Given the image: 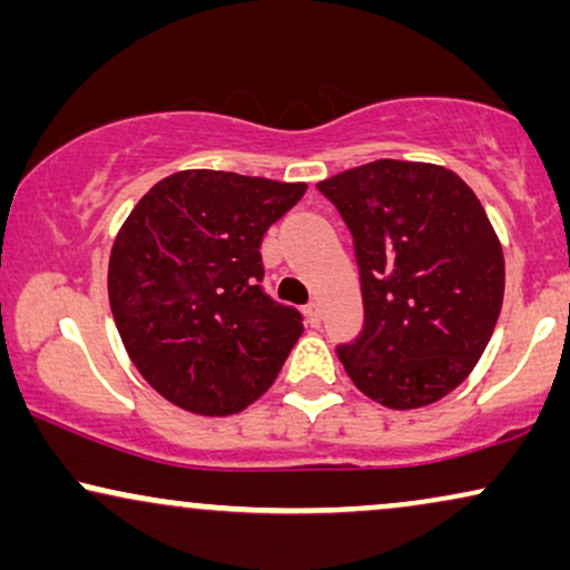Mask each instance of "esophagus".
Segmentation results:
<instances>
[{
	"instance_id": "obj_1",
	"label": "esophagus",
	"mask_w": 570,
	"mask_h": 570,
	"mask_svg": "<svg viewBox=\"0 0 570 570\" xmlns=\"http://www.w3.org/2000/svg\"><path fill=\"white\" fill-rule=\"evenodd\" d=\"M305 315H307V323H309V326H321L323 313H321V305H318V302H309V305L305 307Z\"/></svg>"
}]
</instances>
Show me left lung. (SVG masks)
Listing matches in <instances>:
<instances>
[{
    "mask_svg": "<svg viewBox=\"0 0 570 570\" xmlns=\"http://www.w3.org/2000/svg\"><path fill=\"white\" fill-rule=\"evenodd\" d=\"M352 234L363 328L336 355L392 410L442 400L479 363L505 292L484 207L442 165L376 160L318 184Z\"/></svg>",
    "mask_w": 570,
    "mask_h": 570,
    "instance_id": "8db88e82",
    "label": "left lung"
}]
</instances>
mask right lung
<instances>
[{"label": "right lung", "instance_id": "right-lung-1", "mask_svg": "<svg viewBox=\"0 0 570 570\" xmlns=\"http://www.w3.org/2000/svg\"><path fill=\"white\" fill-rule=\"evenodd\" d=\"M305 184L181 170L139 199L112 244L107 294L149 386L199 415H232L276 381L302 313L263 289L261 242Z\"/></svg>", "mask_w": 570, "mask_h": 570}]
</instances>
